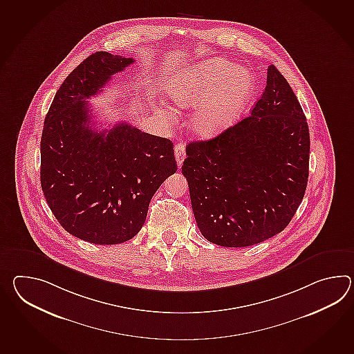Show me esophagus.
<instances>
[{"instance_id": "1", "label": "esophagus", "mask_w": 354, "mask_h": 354, "mask_svg": "<svg viewBox=\"0 0 354 354\" xmlns=\"http://www.w3.org/2000/svg\"><path fill=\"white\" fill-rule=\"evenodd\" d=\"M175 158H176L178 166L180 167V166L183 165L184 158H185V146H184L183 143H178V145L175 146Z\"/></svg>"}]
</instances>
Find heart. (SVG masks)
Here are the masks:
<instances>
[{"mask_svg":"<svg viewBox=\"0 0 354 354\" xmlns=\"http://www.w3.org/2000/svg\"><path fill=\"white\" fill-rule=\"evenodd\" d=\"M254 90L252 73L221 57L183 68L164 87L176 106L192 109L200 105L192 118V131L201 138L217 136L240 118Z\"/></svg>","mask_w":354,"mask_h":354,"instance_id":"obj_1","label":"heart"}]
</instances>
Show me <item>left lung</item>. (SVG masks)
Returning a JSON list of instances; mask_svg holds the SVG:
<instances>
[{
  "label": "left lung",
  "instance_id": "8db88e82",
  "mask_svg": "<svg viewBox=\"0 0 354 354\" xmlns=\"http://www.w3.org/2000/svg\"><path fill=\"white\" fill-rule=\"evenodd\" d=\"M308 158L304 110L282 73L269 66L250 117L187 147L181 171L202 235L244 248L279 234L305 196Z\"/></svg>",
  "mask_w": 354,
  "mask_h": 354
}]
</instances>
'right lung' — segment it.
Segmentation results:
<instances>
[{"label":"right lung","mask_w":354,"mask_h":354,"mask_svg":"<svg viewBox=\"0 0 354 354\" xmlns=\"http://www.w3.org/2000/svg\"><path fill=\"white\" fill-rule=\"evenodd\" d=\"M133 58L96 52L58 88L40 140V184L67 232L115 245L140 232L151 198L178 170L173 142L120 122L96 131L88 99Z\"/></svg>","instance_id":"1"}]
</instances>
